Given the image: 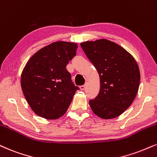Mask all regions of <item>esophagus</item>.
<instances>
[{"instance_id": "obj_1", "label": "esophagus", "mask_w": 157, "mask_h": 157, "mask_svg": "<svg viewBox=\"0 0 157 157\" xmlns=\"http://www.w3.org/2000/svg\"><path fill=\"white\" fill-rule=\"evenodd\" d=\"M80 90H85V88H86V85H82V86H80Z\"/></svg>"}]
</instances>
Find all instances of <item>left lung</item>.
<instances>
[{"label":"left lung","instance_id":"obj_1","mask_svg":"<svg viewBox=\"0 0 157 157\" xmlns=\"http://www.w3.org/2000/svg\"><path fill=\"white\" fill-rule=\"evenodd\" d=\"M80 46L100 77L99 93L89 100L92 110L104 119L120 116L138 91L140 75L137 62L126 50L107 39L86 41Z\"/></svg>","mask_w":157,"mask_h":157}]
</instances>
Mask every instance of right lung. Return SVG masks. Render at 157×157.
Returning a JSON list of instances; mask_svg holds the SVG:
<instances>
[{
  "instance_id": "1",
  "label": "right lung",
  "mask_w": 157,
  "mask_h": 157,
  "mask_svg": "<svg viewBox=\"0 0 157 157\" xmlns=\"http://www.w3.org/2000/svg\"><path fill=\"white\" fill-rule=\"evenodd\" d=\"M77 47L72 42H53L36 52L26 63L21 76L22 92L39 116L47 119L61 117L80 89L66 67L76 55Z\"/></svg>"
}]
</instances>
